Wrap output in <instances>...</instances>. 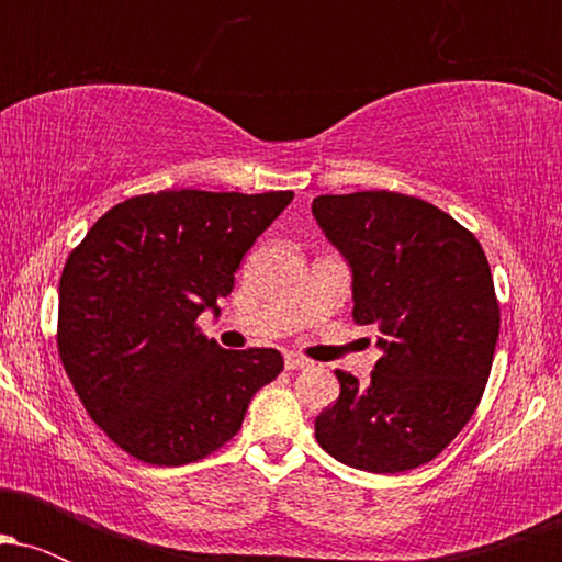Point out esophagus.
Listing matches in <instances>:
<instances>
[{
	"label": "esophagus",
	"mask_w": 562,
	"mask_h": 562,
	"mask_svg": "<svg viewBox=\"0 0 562 562\" xmlns=\"http://www.w3.org/2000/svg\"><path fill=\"white\" fill-rule=\"evenodd\" d=\"M303 367H308L306 359L295 357V353H288V357H285V370H303Z\"/></svg>",
	"instance_id": "34e87169"
}]
</instances>
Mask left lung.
<instances>
[{
  "label": "left lung",
  "mask_w": 562,
  "mask_h": 562,
  "mask_svg": "<svg viewBox=\"0 0 562 562\" xmlns=\"http://www.w3.org/2000/svg\"><path fill=\"white\" fill-rule=\"evenodd\" d=\"M319 229L351 269L357 325L383 357L370 383L335 372L340 396L314 420L319 447L367 473H404L441 454L486 389L499 303L473 232L389 190L314 198Z\"/></svg>",
  "instance_id": "8db88e82"
}]
</instances>
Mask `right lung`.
Here are the masks:
<instances>
[{
  "label": "right lung",
  "instance_id": "add662e5",
  "mask_svg": "<svg viewBox=\"0 0 562 562\" xmlns=\"http://www.w3.org/2000/svg\"><path fill=\"white\" fill-rule=\"evenodd\" d=\"M293 192L160 190L94 222L60 277L57 351L89 417L150 465L203 460L282 372L277 348L224 351L195 327Z\"/></svg>",
  "mask_w": 562,
  "mask_h": 562
}]
</instances>
